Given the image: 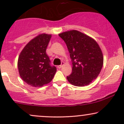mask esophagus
Instances as JSON below:
<instances>
[{
  "label": "esophagus",
  "mask_w": 124,
  "mask_h": 124,
  "mask_svg": "<svg viewBox=\"0 0 124 124\" xmlns=\"http://www.w3.org/2000/svg\"><path fill=\"white\" fill-rule=\"evenodd\" d=\"M63 65H64V62H62V63H61V64L60 65H58V66H57V67H58V68H59V69H60V68H62V66H63Z\"/></svg>",
  "instance_id": "esophagus-1"
}]
</instances>
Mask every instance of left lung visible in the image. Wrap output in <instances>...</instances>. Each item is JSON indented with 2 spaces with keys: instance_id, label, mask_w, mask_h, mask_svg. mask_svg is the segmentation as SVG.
<instances>
[{
  "instance_id": "1",
  "label": "left lung",
  "mask_w": 124,
  "mask_h": 124,
  "mask_svg": "<svg viewBox=\"0 0 124 124\" xmlns=\"http://www.w3.org/2000/svg\"><path fill=\"white\" fill-rule=\"evenodd\" d=\"M59 36L66 44L73 65L67 79L74 86H87L97 78L103 67V56L99 45L76 30L62 32Z\"/></svg>"
}]
</instances>
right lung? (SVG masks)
I'll use <instances>...</instances> for the list:
<instances>
[{
    "mask_svg": "<svg viewBox=\"0 0 124 124\" xmlns=\"http://www.w3.org/2000/svg\"><path fill=\"white\" fill-rule=\"evenodd\" d=\"M51 35L42 34L32 39L20 54L18 69L21 79L33 87H41L53 79L56 68L51 64L46 49Z\"/></svg>",
    "mask_w": 124,
    "mask_h": 124,
    "instance_id": "obj_1",
    "label": "right lung"
}]
</instances>
